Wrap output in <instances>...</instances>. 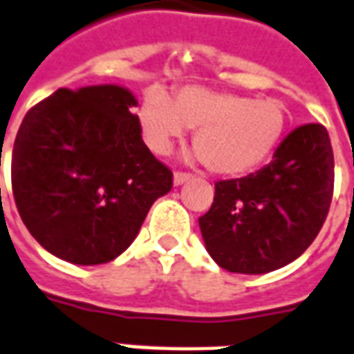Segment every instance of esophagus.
Returning a JSON list of instances; mask_svg holds the SVG:
<instances>
[{
  "instance_id": "34e87169",
  "label": "esophagus",
  "mask_w": 354,
  "mask_h": 354,
  "mask_svg": "<svg viewBox=\"0 0 354 354\" xmlns=\"http://www.w3.org/2000/svg\"><path fill=\"white\" fill-rule=\"evenodd\" d=\"M191 174H187V172H180V170H176V172H174V185H182V184H185V182H187V180H191Z\"/></svg>"
}]
</instances>
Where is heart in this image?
<instances>
[{
	"mask_svg": "<svg viewBox=\"0 0 354 354\" xmlns=\"http://www.w3.org/2000/svg\"><path fill=\"white\" fill-rule=\"evenodd\" d=\"M289 122L279 99H253L238 93L184 88L170 99L150 90L138 109L144 138L156 153L195 129L193 148L206 167L221 176H240L257 169L276 150Z\"/></svg>",
	"mask_w": 354,
	"mask_h": 354,
	"instance_id": "obj_1",
	"label": "heart"
}]
</instances>
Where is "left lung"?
Instances as JSON below:
<instances>
[{
    "label": "left lung",
    "mask_w": 354,
    "mask_h": 354,
    "mask_svg": "<svg viewBox=\"0 0 354 354\" xmlns=\"http://www.w3.org/2000/svg\"><path fill=\"white\" fill-rule=\"evenodd\" d=\"M332 193L328 131L321 124L300 125L263 169L216 182L210 210L198 217L206 250L229 272L277 270L315 240L328 216Z\"/></svg>",
    "instance_id": "8db88e82"
}]
</instances>
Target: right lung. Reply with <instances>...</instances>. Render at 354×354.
<instances>
[{
  "instance_id": "add662e5",
  "label": "right lung",
  "mask_w": 354,
  "mask_h": 354,
  "mask_svg": "<svg viewBox=\"0 0 354 354\" xmlns=\"http://www.w3.org/2000/svg\"><path fill=\"white\" fill-rule=\"evenodd\" d=\"M137 99L114 84L59 88L24 116L10 157L18 214L31 236L73 264L124 253L172 170L142 140Z\"/></svg>"
}]
</instances>
